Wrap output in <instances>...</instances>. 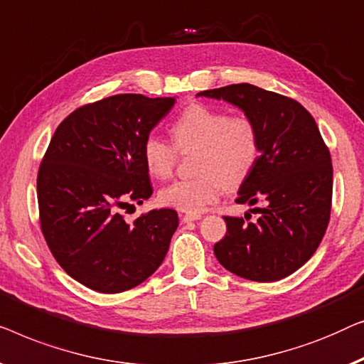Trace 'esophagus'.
Wrapping results in <instances>:
<instances>
[{
    "label": "esophagus",
    "mask_w": 364,
    "mask_h": 364,
    "mask_svg": "<svg viewBox=\"0 0 364 364\" xmlns=\"http://www.w3.org/2000/svg\"><path fill=\"white\" fill-rule=\"evenodd\" d=\"M181 221L183 223H191V221H198V219H201V214L198 213H186V214H181Z\"/></svg>",
    "instance_id": "obj_1"
}]
</instances>
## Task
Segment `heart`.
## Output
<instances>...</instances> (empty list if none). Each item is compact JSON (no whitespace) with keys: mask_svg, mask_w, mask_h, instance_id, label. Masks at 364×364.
Segmentation results:
<instances>
[{"mask_svg":"<svg viewBox=\"0 0 364 364\" xmlns=\"http://www.w3.org/2000/svg\"><path fill=\"white\" fill-rule=\"evenodd\" d=\"M173 143L156 135L145 138L141 156L148 173L158 180L171 176L178 151L196 150V175L168 184L160 191L165 206L183 213H201L226 189L242 184L257 166L262 138L249 115H231L216 107L194 104L184 109L170 127Z\"/></svg>","mask_w":364,"mask_h":364,"instance_id":"b5f03b06","label":"heart"}]
</instances>
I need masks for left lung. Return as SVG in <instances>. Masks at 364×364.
Segmentation results:
<instances>
[{
	"label": "left lung",
	"instance_id": "obj_1",
	"mask_svg": "<svg viewBox=\"0 0 364 364\" xmlns=\"http://www.w3.org/2000/svg\"><path fill=\"white\" fill-rule=\"evenodd\" d=\"M198 95L223 99L252 117L262 150L240 184L239 204L254 206L257 221L224 216L228 232L214 245L224 269L254 282H275L300 269L323 239L330 223L333 166L310 112L290 97L252 84H232ZM252 209V211H255Z\"/></svg>",
	"mask_w": 364,
	"mask_h": 364
}]
</instances>
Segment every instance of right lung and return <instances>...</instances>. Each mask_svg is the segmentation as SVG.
<instances>
[{"label":"right lung","mask_w":364,"mask_h":364,"mask_svg":"<svg viewBox=\"0 0 364 364\" xmlns=\"http://www.w3.org/2000/svg\"><path fill=\"white\" fill-rule=\"evenodd\" d=\"M173 104L170 97H105L75 109L50 138L38 171L41 231L60 267L92 290H130L168 252L175 209H153L132 226L119 209L151 196L141 146Z\"/></svg>","instance_id":"1"}]
</instances>
